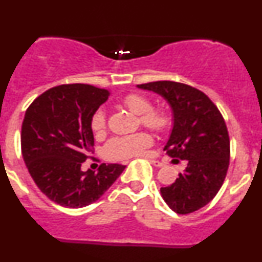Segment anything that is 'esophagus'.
Returning a JSON list of instances; mask_svg holds the SVG:
<instances>
[{
  "mask_svg": "<svg viewBox=\"0 0 262 262\" xmlns=\"http://www.w3.org/2000/svg\"><path fill=\"white\" fill-rule=\"evenodd\" d=\"M150 163H152L154 167H163V163L159 161H156V159H150Z\"/></svg>",
  "mask_w": 262,
  "mask_h": 262,
  "instance_id": "1",
  "label": "esophagus"
}]
</instances>
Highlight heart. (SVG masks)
<instances>
[{
  "instance_id": "obj_1",
  "label": "heart",
  "mask_w": 262,
  "mask_h": 262,
  "mask_svg": "<svg viewBox=\"0 0 262 262\" xmlns=\"http://www.w3.org/2000/svg\"><path fill=\"white\" fill-rule=\"evenodd\" d=\"M123 105L134 114L140 115V122L148 128L154 130L163 132L169 128L170 117L163 110H152V101L144 95L129 94L124 96ZM106 119L103 109H98L90 119V128L95 134L103 133L105 128ZM153 143L152 137L148 133H136L130 136L115 137L106 143L104 152L109 159L120 161V159L132 158L139 156L150 147Z\"/></svg>"
}]
</instances>
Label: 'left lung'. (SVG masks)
Segmentation results:
<instances>
[{
    "mask_svg": "<svg viewBox=\"0 0 262 262\" xmlns=\"http://www.w3.org/2000/svg\"><path fill=\"white\" fill-rule=\"evenodd\" d=\"M161 95L173 113V128L164 150L187 167L161 194L176 213L194 212L213 200L230 164V138L221 113L205 93L176 81L137 85Z\"/></svg>",
    "mask_w": 262,
    "mask_h": 262,
    "instance_id": "1",
    "label": "left lung"
}]
</instances>
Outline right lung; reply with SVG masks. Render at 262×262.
Masks as SVG:
<instances>
[{"mask_svg": "<svg viewBox=\"0 0 262 262\" xmlns=\"http://www.w3.org/2000/svg\"><path fill=\"white\" fill-rule=\"evenodd\" d=\"M109 90L88 84L51 88L25 113L21 150L36 186L52 202L80 208L98 201L125 166L100 164L98 172L81 170L94 136L90 119L108 100Z\"/></svg>", "mask_w": 262, "mask_h": 262, "instance_id": "1", "label": "right lung"}]
</instances>
